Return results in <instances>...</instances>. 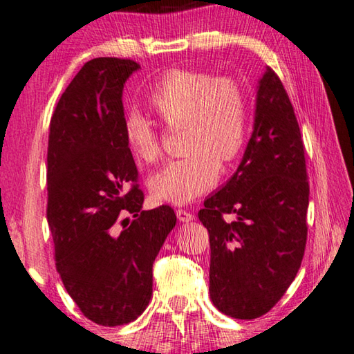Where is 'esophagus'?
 <instances>
[{
  "mask_svg": "<svg viewBox=\"0 0 354 354\" xmlns=\"http://www.w3.org/2000/svg\"><path fill=\"white\" fill-rule=\"evenodd\" d=\"M176 214H177L178 221H192L194 218V214H192V212H188L185 209H177Z\"/></svg>",
  "mask_w": 354,
  "mask_h": 354,
  "instance_id": "esophagus-1",
  "label": "esophagus"
}]
</instances>
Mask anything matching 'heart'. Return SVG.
I'll use <instances>...</instances> for the list:
<instances>
[{"instance_id":"heart-1","label":"heart","mask_w":354,"mask_h":354,"mask_svg":"<svg viewBox=\"0 0 354 354\" xmlns=\"http://www.w3.org/2000/svg\"><path fill=\"white\" fill-rule=\"evenodd\" d=\"M147 104L171 129L183 128V156L150 178L156 201L187 204L214 187L223 166L237 160L250 131V101L243 85L227 75L171 71L151 86ZM123 139L136 161L161 158L158 129L139 112L123 118Z\"/></svg>"}]
</instances>
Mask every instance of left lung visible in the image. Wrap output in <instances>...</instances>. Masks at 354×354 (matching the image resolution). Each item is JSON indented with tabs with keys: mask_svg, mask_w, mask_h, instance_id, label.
<instances>
[{
	"mask_svg": "<svg viewBox=\"0 0 354 354\" xmlns=\"http://www.w3.org/2000/svg\"><path fill=\"white\" fill-rule=\"evenodd\" d=\"M307 178L295 109L268 68L242 162L198 214L209 231L210 299L221 313L258 318L296 279L307 243ZM225 214L236 218L226 222Z\"/></svg>",
	"mask_w": 354,
	"mask_h": 354,
	"instance_id": "1",
	"label": "left lung"
}]
</instances>
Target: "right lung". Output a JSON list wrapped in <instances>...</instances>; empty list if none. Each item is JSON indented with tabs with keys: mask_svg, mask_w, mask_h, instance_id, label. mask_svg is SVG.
<instances>
[{
	"mask_svg": "<svg viewBox=\"0 0 354 354\" xmlns=\"http://www.w3.org/2000/svg\"><path fill=\"white\" fill-rule=\"evenodd\" d=\"M134 59H90L59 97L47 149V221L57 272L80 312L101 326L134 322L151 297V269L176 226L171 205L142 210L123 139V84ZM131 214L133 220L124 219Z\"/></svg>",
	"mask_w": 354,
	"mask_h": 354,
	"instance_id": "right-lung-1",
	"label": "right lung"
}]
</instances>
